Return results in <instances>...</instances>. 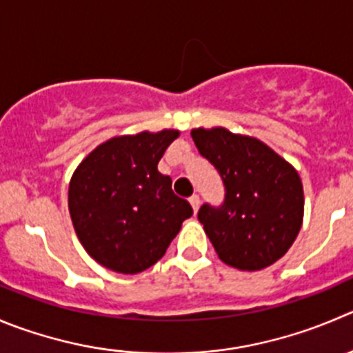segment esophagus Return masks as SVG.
<instances>
[{"mask_svg":"<svg viewBox=\"0 0 353 353\" xmlns=\"http://www.w3.org/2000/svg\"><path fill=\"white\" fill-rule=\"evenodd\" d=\"M189 203H190V206H192L194 213H197V210H199V204H201L199 196H192V197H190V199H189Z\"/></svg>","mask_w":353,"mask_h":353,"instance_id":"obj_1","label":"esophagus"}]
</instances>
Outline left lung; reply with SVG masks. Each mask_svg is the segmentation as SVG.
Instances as JSON below:
<instances>
[{
	"label": "left lung",
	"mask_w": 353,
	"mask_h": 353,
	"mask_svg": "<svg viewBox=\"0 0 353 353\" xmlns=\"http://www.w3.org/2000/svg\"><path fill=\"white\" fill-rule=\"evenodd\" d=\"M220 173L223 203L199 208L218 258L239 270H261L286 254L303 220V187L296 170L270 147L225 128L190 132Z\"/></svg>",
	"instance_id": "obj_1"
}]
</instances>
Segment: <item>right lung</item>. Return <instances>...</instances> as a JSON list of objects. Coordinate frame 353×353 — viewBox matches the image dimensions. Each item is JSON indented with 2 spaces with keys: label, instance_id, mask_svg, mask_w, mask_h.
I'll return each mask as SVG.
<instances>
[{
  "label": "right lung",
  "instance_id": "1",
  "mask_svg": "<svg viewBox=\"0 0 353 353\" xmlns=\"http://www.w3.org/2000/svg\"><path fill=\"white\" fill-rule=\"evenodd\" d=\"M180 133L163 130L107 140L86 156L69 185L74 230L90 256L119 274H139L163 258L192 216L157 163Z\"/></svg>",
  "mask_w": 353,
  "mask_h": 353
}]
</instances>
